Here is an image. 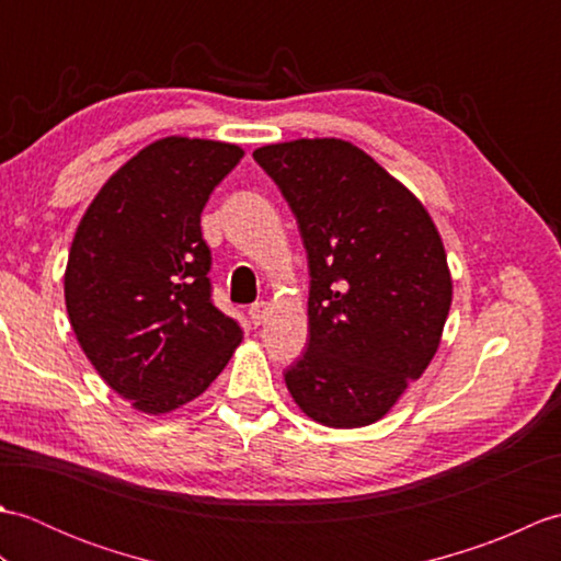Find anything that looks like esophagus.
Instances as JSON below:
<instances>
[{"instance_id": "esophagus-1", "label": "esophagus", "mask_w": 561, "mask_h": 561, "mask_svg": "<svg viewBox=\"0 0 561 561\" xmlns=\"http://www.w3.org/2000/svg\"><path fill=\"white\" fill-rule=\"evenodd\" d=\"M267 313H270V304L267 301H257V304H253L248 308V316H250V320H253L255 325H260L262 320L267 318Z\"/></svg>"}]
</instances>
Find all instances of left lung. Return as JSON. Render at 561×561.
I'll use <instances>...</instances> for the list:
<instances>
[{
  "label": "left lung",
  "instance_id": "obj_1",
  "mask_svg": "<svg viewBox=\"0 0 561 561\" xmlns=\"http://www.w3.org/2000/svg\"><path fill=\"white\" fill-rule=\"evenodd\" d=\"M299 224L308 344L284 380L311 420L378 422L438 350L453 282L436 226L408 187L342 139L253 151Z\"/></svg>",
  "mask_w": 561,
  "mask_h": 561
}]
</instances>
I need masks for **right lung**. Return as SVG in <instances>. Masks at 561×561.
<instances>
[{"instance_id":"1","label":"right lung","mask_w":561,"mask_h":561,"mask_svg":"<svg viewBox=\"0 0 561 561\" xmlns=\"http://www.w3.org/2000/svg\"><path fill=\"white\" fill-rule=\"evenodd\" d=\"M243 159L226 141L165 137L93 197L71 241L65 301L93 368L139 412L163 414L209 388L243 330L211 301L199 217Z\"/></svg>"}]
</instances>
